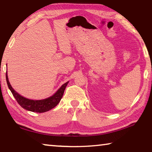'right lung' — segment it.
Segmentation results:
<instances>
[{"label": "right lung", "instance_id": "obj_1", "mask_svg": "<svg viewBox=\"0 0 152 152\" xmlns=\"http://www.w3.org/2000/svg\"><path fill=\"white\" fill-rule=\"evenodd\" d=\"M6 80L9 88L11 91L12 95H13V96L16 99L18 103L20 104V106L27 110H30V111L35 113L47 112L48 110L52 109L56 106H57V104L60 102V100L63 96L64 91H65L66 87L68 83V82H67L65 84H64L60 87V88L53 96L43 100L34 101V100H30L20 96L16 91H14V89L12 88L11 85L9 83L7 73Z\"/></svg>", "mask_w": 152, "mask_h": 152}]
</instances>
